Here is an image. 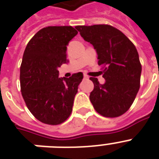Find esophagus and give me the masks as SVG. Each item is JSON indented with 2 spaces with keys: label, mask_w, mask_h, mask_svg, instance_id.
Returning <instances> with one entry per match:
<instances>
[{
  "label": "esophagus",
  "mask_w": 159,
  "mask_h": 159,
  "mask_svg": "<svg viewBox=\"0 0 159 159\" xmlns=\"http://www.w3.org/2000/svg\"><path fill=\"white\" fill-rule=\"evenodd\" d=\"M84 79H89V76L86 75H84Z\"/></svg>",
  "instance_id": "34e87169"
}]
</instances>
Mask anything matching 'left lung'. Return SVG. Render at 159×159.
I'll return each instance as SVG.
<instances>
[{
    "instance_id": "left-lung-1",
    "label": "left lung",
    "mask_w": 159,
    "mask_h": 159,
    "mask_svg": "<svg viewBox=\"0 0 159 159\" xmlns=\"http://www.w3.org/2000/svg\"><path fill=\"white\" fill-rule=\"evenodd\" d=\"M75 29L93 46L106 80L101 84L97 78H90L94 84L89 96L93 106L105 117L120 116L130 108L140 86L142 67L136 48L111 25H79Z\"/></svg>"
}]
</instances>
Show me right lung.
Returning a JSON list of instances; mask_svg holds the SVG:
<instances>
[{"label": "right lung", "mask_w": 159, "mask_h": 159, "mask_svg": "<svg viewBox=\"0 0 159 159\" xmlns=\"http://www.w3.org/2000/svg\"><path fill=\"white\" fill-rule=\"evenodd\" d=\"M77 34L71 26L43 28L30 39L24 52L21 93L30 112L45 124H61L71 113L83 74L58 78V67L68 61L66 46Z\"/></svg>", "instance_id": "add662e5"}]
</instances>
